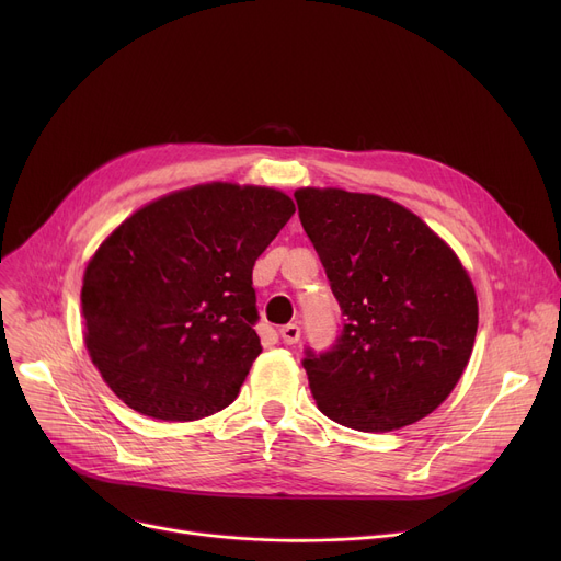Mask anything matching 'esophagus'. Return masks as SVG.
Here are the masks:
<instances>
[{"label":"esophagus","mask_w":561,"mask_h":561,"mask_svg":"<svg viewBox=\"0 0 561 561\" xmlns=\"http://www.w3.org/2000/svg\"><path fill=\"white\" fill-rule=\"evenodd\" d=\"M279 336L286 345H296L300 341V328L296 325V322H288V325H284L279 330Z\"/></svg>","instance_id":"obj_1"}]
</instances>
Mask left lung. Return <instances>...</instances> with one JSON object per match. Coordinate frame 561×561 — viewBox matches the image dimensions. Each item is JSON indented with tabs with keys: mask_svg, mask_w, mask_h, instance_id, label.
Returning <instances> with one entry per match:
<instances>
[{
	"mask_svg": "<svg viewBox=\"0 0 561 561\" xmlns=\"http://www.w3.org/2000/svg\"><path fill=\"white\" fill-rule=\"evenodd\" d=\"M296 199L345 316L334 350L302 362L318 409L359 432L425 419L457 387L478 334L459 256L389 197L307 186Z\"/></svg>",
	"mask_w": 561,
	"mask_h": 561,
	"instance_id": "1",
	"label": "left lung"
}]
</instances>
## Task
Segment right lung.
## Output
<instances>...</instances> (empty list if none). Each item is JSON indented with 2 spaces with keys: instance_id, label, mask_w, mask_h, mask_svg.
I'll list each match as a JSON object with an SVG mask.
<instances>
[{
  "instance_id": "right-lung-1",
  "label": "right lung",
  "mask_w": 561,
  "mask_h": 561,
  "mask_svg": "<svg viewBox=\"0 0 561 561\" xmlns=\"http://www.w3.org/2000/svg\"><path fill=\"white\" fill-rule=\"evenodd\" d=\"M296 214L268 186L172 191L117 225L88 261L83 341L142 416L199 421L239 396L261 355L252 268Z\"/></svg>"
}]
</instances>
